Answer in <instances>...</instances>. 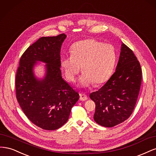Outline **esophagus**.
Segmentation results:
<instances>
[{
	"label": "esophagus",
	"mask_w": 156,
	"mask_h": 156,
	"mask_svg": "<svg viewBox=\"0 0 156 156\" xmlns=\"http://www.w3.org/2000/svg\"><path fill=\"white\" fill-rule=\"evenodd\" d=\"M79 96H80V100L81 101H85V100H87V96L85 94H82V93H81L79 94Z\"/></svg>",
	"instance_id": "34e87169"
}]
</instances>
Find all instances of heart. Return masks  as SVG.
Instances as JSON below:
<instances>
[{"mask_svg":"<svg viewBox=\"0 0 156 156\" xmlns=\"http://www.w3.org/2000/svg\"><path fill=\"white\" fill-rule=\"evenodd\" d=\"M71 53V55H64L61 58V67L70 82L75 81L82 67L83 73L79 83L84 87L93 83H105L110 77L116 64L115 47L94 39L74 44Z\"/></svg>","mask_w":156,"mask_h":156,"instance_id":"1","label":"heart"}]
</instances>
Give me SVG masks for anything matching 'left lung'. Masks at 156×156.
Listing matches in <instances>:
<instances>
[{"label": "left lung", "instance_id": "left-lung-1", "mask_svg": "<svg viewBox=\"0 0 156 156\" xmlns=\"http://www.w3.org/2000/svg\"><path fill=\"white\" fill-rule=\"evenodd\" d=\"M141 80L139 62L133 51L122 43L115 72L101 88L90 94L96 103V123L112 127L128 119L137 100Z\"/></svg>", "mask_w": 156, "mask_h": 156}]
</instances>
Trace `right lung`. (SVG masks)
I'll list each match as a JSON object with an SVG mask.
<instances>
[{"label": "right lung", "instance_id": "obj_1", "mask_svg": "<svg viewBox=\"0 0 156 156\" xmlns=\"http://www.w3.org/2000/svg\"><path fill=\"white\" fill-rule=\"evenodd\" d=\"M65 34L41 37L21 56L16 77L19 104L33 124L45 130H55L68 120L79 98L77 92L61 75L60 49ZM37 61L47 63L46 74L37 80L33 73Z\"/></svg>", "mask_w": 156, "mask_h": 156}]
</instances>
